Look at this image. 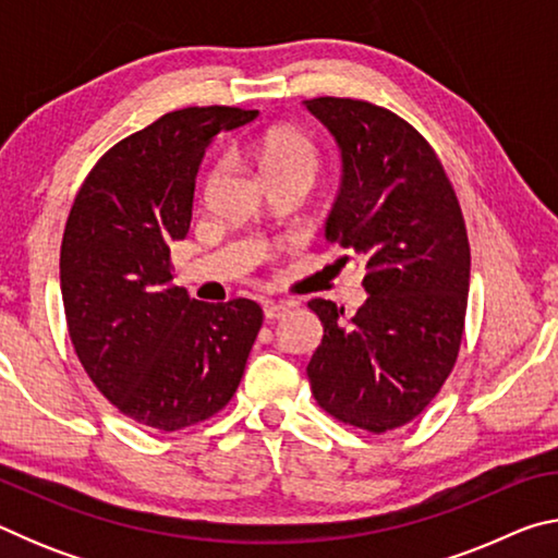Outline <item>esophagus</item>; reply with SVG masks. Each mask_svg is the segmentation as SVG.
I'll list each match as a JSON object with an SVG mask.
<instances>
[{
	"label": "esophagus",
	"mask_w": 558,
	"mask_h": 558,
	"mask_svg": "<svg viewBox=\"0 0 558 558\" xmlns=\"http://www.w3.org/2000/svg\"><path fill=\"white\" fill-rule=\"evenodd\" d=\"M288 313H290V307L282 305V302H266V305H263V315H266V319H280Z\"/></svg>",
	"instance_id": "1"
}]
</instances>
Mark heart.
Returning <instances> with one entry per match:
<instances>
[{
    "mask_svg": "<svg viewBox=\"0 0 558 558\" xmlns=\"http://www.w3.org/2000/svg\"><path fill=\"white\" fill-rule=\"evenodd\" d=\"M256 157L268 182H276V179H302V182L313 186L319 174V165H323L319 149L313 140L290 128H276L266 132L256 145ZM221 174L223 162H216L209 177H206V192H211Z\"/></svg>",
    "mask_w": 558,
    "mask_h": 558,
    "instance_id": "1",
    "label": "heart"
}]
</instances>
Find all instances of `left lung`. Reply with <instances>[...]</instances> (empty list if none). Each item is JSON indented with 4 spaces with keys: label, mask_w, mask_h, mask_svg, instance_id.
Listing matches in <instances>:
<instances>
[{
    "label": "left lung",
    "mask_w": 558,
    "mask_h": 558,
    "mask_svg": "<svg viewBox=\"0 0 558 558\" xmlns=\"http://www.w3.org/2000/svg\"><path fill=\"white\" fill-rule=\"evenodd\" d=\"M305 106L342 155L325 235L364 263L369 292L352 317L310 300L325 329L310 386L337 421L386 433L426 409L456 366L470 288L465 219L433 147L396 112L329 96Z\"/></svg>",
    "instance_id": "obj_1"
}]
</instances>
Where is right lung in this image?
Wrapping results in <instances>:
<instances>
[{"instance_id":"add662e5","label":"right lung","mask_w":558,"mask_h":558,"mask_svg":"<svg viewBox=\"0 0 558 558\" xmlns=\"http://www.w3.org/2000/svg\"><path fill=\"white\" fill-rule=\"evenodd\" d=\"M258 110L167 112L102 155L61 241V295L75 354L98 391L147 428L202 423L233 399L263 325L253 300L199 302L172 282L169 243L192 223L202 157Z\"/></svg>"}]
</instances>
